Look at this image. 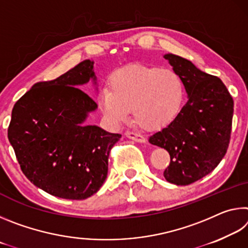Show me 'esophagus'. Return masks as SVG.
<instances>
[{"label": "esophagus", "instance_id": "obj_1", "mask_svg": "<svg viewBox=\"0 0 248 248\" xmlns=\"http://www.w3.org/2000/svg\"><path fill=\"white\" fill-rule=\"evenodd\" d=\"M124 136L128 138V139H131L133 141H137V142H140V143H143V142L146 141L145 138L142 136L140 133H137L134 131H125L124 132Z\"/></svg>", "mask_w": 248, "mask_h": 248}]
</instances>
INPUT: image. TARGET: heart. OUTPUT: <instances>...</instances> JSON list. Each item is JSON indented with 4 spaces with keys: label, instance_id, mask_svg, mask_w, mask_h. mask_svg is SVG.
Returning a JSON list of instances; mask_svg holds the SVG:
<instances>
[{
    "label": "heart",
    "instance_id": "heart-1",
    "mask_svg": "<svg viewBox=\"0 0 248 248\" xmlns=\"http://www.w3.org/2000/svg\"><path fill=\"white\" fill-rule=\"evenodd\" d=\"M185 85L173 70L136 64L118 71L109 82V91L100 94L103 111L116 121L133 119L145 130L170 124L182 111Z\"/></svg>",
    "mask_w": 248,
    "mask_h": 248
}]
</instances>
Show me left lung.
<instances>
[{"instance_id":"8db88e82","label":"left lung","mask_w":248,"mask_h":248,"mask_svg":"<svg viewBox=\"0 0 248 248\" xmlns=\"http://www.w3.org/2000/svg\"><path fill=\"white\" fill-rule=\"evenodd\" d=\"M173 70L183 79L188 102L176 119L149 142L170 153V163L164 177L186 186L216 169L228 151L232 130L234 102L221 79L202 72L191 61L165 54Z\"/></svg>"}]
</instances>
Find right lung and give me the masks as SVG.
<instances>
[{
	"label": "right lung",
	"instance_id": "right-lung-1",
	"mask_svg": "<svg viewBox=\"0 0 248 248\" xmlns=\"http://www.w3.org/2000/svg\"><path fill=\"white\" fill-rule=\"evenodd\" d=\"M96 78L84 60L52 81L38 82L12 110L7 136L25 176L40 189L63 199L83 200L99 190L109 153L121 134L79 125L97 108L78 85Z\"/></svg>",
	"mask_w": 248,
	"mask_h": 248
}]
</instances>
